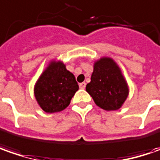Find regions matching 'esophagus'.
Listing matches in <instances>:
<instances>
[{
  "mask_svg": "<svg viewBox=\"0 0 160 160\" xmlns=\"http://www.w3.org/2000/svg\"><path fill=\"white\" fill-rule=\"evenodd\" d=\"M80 88H82V89H84V88H86L85 82H81V83H80Z\"/></svg>",
  "mask_w": 160,
  "mask_h": 160,
  "instance_id": "34e87169",
  "label": "esophagus"
}]
</instances>
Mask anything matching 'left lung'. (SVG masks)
<instances>
[{
  "instance_id": "left-lung-1",
  "label": "left lung",
  "mask_w": 160,
  "mask_h": 160,
  "mask_svg": "<svg viewBox=\"0 0 160 160\" xmlns=\"http://www.w3.org/2000/svg\"><path fill=\"white\" fill-rule=\"evenodd\" d=\"M86 90L97 106L106 111L119 109L128 95V84L118 66L108 58L96 62Z\"/></svg>"
}]
</instances>
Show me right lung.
I'll use <instances>...</instances> for the list:
<instances>
[{
  "mask_svg": "<svg viewBox=\"0 0 160 160\" xmlns=\"http://www.w3.org/2000/svg\"><path fill=\"white\" fill-rule=\"evenodd\" d=\"M79 85L74 75L61 62L50 63L41 75L34 88L36 100L44 112H61L71 102Z\"/></svg>",
  "mask_w": 160,
  "mask_h": 160,
  "instance_id": "add662e5",
  "label": "right lung"
}]
</instances>
